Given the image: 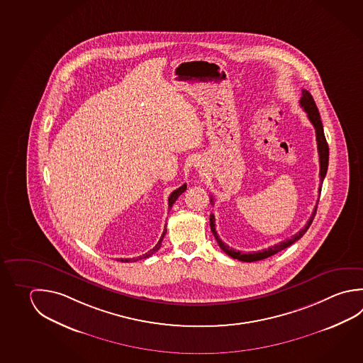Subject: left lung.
Segmentation results:
<instances>
[{
  "label": "left lung",
  "mask_w": 363,
  "mask_h": 363,
  "mask_svg": "<svg viewBox=\"0 0 363 363\" xmlns=\"http://www.w3.org/2000/svg\"><path fill=\"white\" fill-rule=\"evenodd\" d=\"M299 105H301V107H303L304 111L307 112V116H308V119H310L312 125H313L315 130H316L317 150H318V156H320V183L323 184L325 175H326V172H328V166H329V145H328V142H326V138H325V134H323V121H321V118H320V112L317 110V106L316 104H315V101H313V97L311 96V93L308 92V91L302 89V97L299 99ZM321 184H320V188H318V193H320V194H321ZM318 199H320V198H318ZM211 202L213 203V199H212V198ZM317 203H318V201H317ZM316 210L317 205L315 206V208H313L312 215H311L310 220L307 221V224L304 225L303 229H301V230L298 231L296 235H293V237L286 239V240H283V242H280V243L275 244V245H272V247L267 248V250L253 252V253H243V252L235 251V250L230 248L228 244H225L224 242L218 238V233H216V228H215V216H213L212 213L211 216H210V226H211L212 234H213L215 239L218 240L220 248H221L228 256H230L231 258H235V259H239V261H243V262H255V261H259V259L270 257V256L275 255L277 252L283 251V250L288 248V247L294 243V242H297L298 239H301V238L303 237L304 233L308 230V228H310L312 221H313V218H315Z\"/></svg>",
  "instance_id": "obj_1"
}]
</instances>
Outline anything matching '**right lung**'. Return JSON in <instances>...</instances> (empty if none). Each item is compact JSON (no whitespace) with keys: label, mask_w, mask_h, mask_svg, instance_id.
<instances>
[{"label":"right lung","mask_w":363,"mask_h":363,"mask_svg":"<svg viewBox=\"0 0 363 363\" xmlns=\"http://www.w3.org/2000/svg\"><path fill=\"white\" fill-rule=\"evenodd\" d=\"M185 189H186V184H183L182 186H179L178 189H175V191H172V194L169 196V210H170L172 205L175 203V201L178 199L179 196L184 193ZM165 234L166 228L164 229V233H162V235L160 238V240H158L157 244L152 248L151 251H148L147 253H145V255H142V256H139V257L137 258H120V261H121V262H133V261L135 262V261H138V259H143V258L150 257V256H152L155 252L160 250V247H161V243H162V239L165 237Z\"/></svg>","instance_id":"add662e5"}]
</instances>
